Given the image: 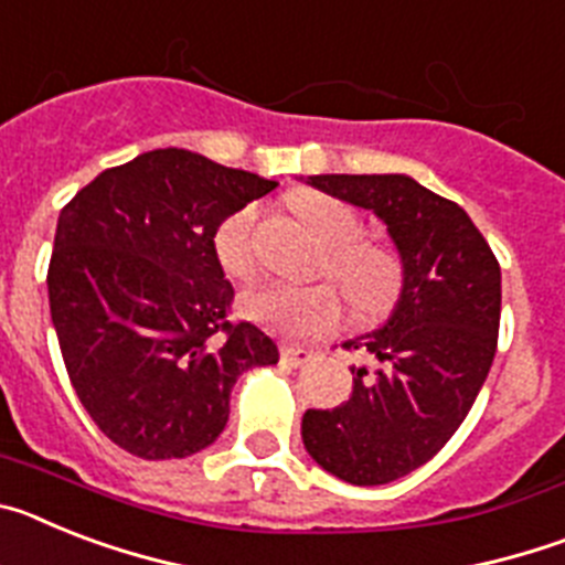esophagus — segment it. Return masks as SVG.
Segmentation results:
<instances>
[{"label":"esophagus","mask_w":565,"mask_h":565,"mask_svg":"<svg viewBox=\"0 0 565 565\" xmlns=\"http://www.w3.org/2000/svg\"><path fill=\"white\" fill-rule=\"evenodd\" d=\"M282 359H286L288 364H294V367H302V364L311 362L313 351H306V348H297V344H286V348H282Z\"/></svg>","instance_id":"1"}]
</instances>
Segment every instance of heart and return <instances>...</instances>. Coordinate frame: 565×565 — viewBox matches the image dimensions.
Returning a JSON list of instances; mask_svg holds the SVG:
<instances>
[{"label":"heart","instance_id":"heart-1","mask_svg":"<svg viewBox=\"0 0 565 565\" xmlns=\"http://www.w3.org/2000/svg\"><path fill=\"white\" fill-rule=\"evenodd\" d=\"M294 209L319 246L326 248L319 271L328 274L342 288L353 311L371 317L391 306L402 288V263L382 243L362 239L359 214L348 203L328 194H302ZM254 221H257V209H237L214 232L217 263L234 279L252 277L257 268ZM239 311L268 331L286 337H317L339 326L342 299L328 282L317 286L263 282L239 297Z\"/></svg>","mask_w":565,"mask_h":565}]
</instances>
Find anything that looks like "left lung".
I'll return each instance as SVG.
<instances>
[{
    "instance_id": "obj_1",
    "label": "left lung",
    "mask_w": 565,
    "mask_h": 565,
    "mask_svg": "<svg viewBox=\"0 0 565 565\" xmlns=\"http://www.w3.org/2000/svg\"><path fill=\"white\" fill-rule=\"evenodd\" d=\"M306 183L371 209L402 259L387 322L344 342L376 367L351 364V398L302 416V444L319 467L379 487L430 461L467 418L495 359L501 266L469 214L411 174H311Z\"/></svg>"
}]
</instances>
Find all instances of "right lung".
<instances>
[{"mask_svg":"<svg viewBox=\"0 0 565 565\" xmlns=\"http://www.w3.org/2000/svg\"><path fill=\"white\" fill-rule=\"evenodd\" d=\"M274 186L169 147L104 169L58 214L50 317L76 396L121 450H206L239 373L277 364L271 337L228 322L234 288L214 254L217 226Z\"/></svg>","mask_w":565,"mask_h":565,"instance_id":"obj_1","label":"right lung"}]
</instances>
